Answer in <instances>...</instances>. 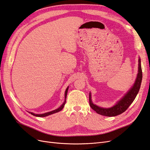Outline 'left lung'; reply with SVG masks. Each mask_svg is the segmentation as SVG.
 <instances>
[{
  "instance_id": "left-lung-1",
  "label": "left lung",
  "mask_w": 150,
  "mask_h": 150,
  "mask_svg": "<svg viewBox=\"0 0 150 150\" xmlns=\"http://www.w3.org/2000/svg\"><path fill=\"white\" fill-rule=\"evenodd\" d=\"M138 72L134 84L127 92V93L125 94V96L119 101L117 102L115 106L109 108L99 107L96 105V104H93L91 100V93H89V105L94 111H96L98 114L103 116H116L124 112L129 108L137 96L142 81L143 74L140 58L138 59Z\"/></svg>"
}]
</instances>
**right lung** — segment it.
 <instances>
[{
    "instance_id": "add662e5",
    "label": "right lung",
    "mask_w": 150,
    "mask_h": 150,
    "mask_svg": "<svg viewBox=\"0 0 150 150\" xmlns=\"http://www.w3.org/2000/svg\"><path fill=\"white\" fill-rule=\"evenodd\" d=\"M68 89H69V87H67V89H66V91H65V100H64V102L62 103V105L59 107L57 109H56V110H53L52 111H50V112H46V113H44V114H34V113L33 112H29V113H30L31 115H33V116H37V117H45V116H49V115H52L54 114V113H56V112H57L59 111H60L62 110V108H64L65 104H66V97H67V91H68Z\"/></svg>"
}]
</instances>
